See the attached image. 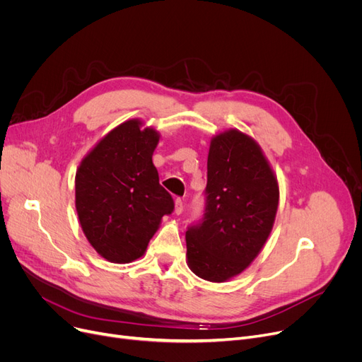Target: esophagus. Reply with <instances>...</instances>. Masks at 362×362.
Segmentation results:
<instances>
[{
    "instance_id": "esophagus-1",
    "label": "esophagus",
    "mask_w": 362,
    "mask_h": 362,
    "mask_svg": "<svg viewBox=\"0 0 362 362\" xmlns=\"http://www.w3.org/2000/svg\"><path fill=\"white\" fill-rule=\"evenodd\" d=\"M175 213H176L177 216L183 213V201H182L180 198H177V199L175 201Z\"/></svg>"
}]
</instances>
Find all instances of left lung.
<instances>
[{
    "label": "left lung",
    "instance_id": "8db88e82",
    "mask_svg": "<svg viewBox=\"0 0 362 362\" xmlns=\"http://www.w3.org/2000/svg\"><path fill=\"white\" fill-rule=\"evenodd\" d=\"M277 205V179L259 145L235 129L213 138L204 216L186 232L189 269L217 283L242 273L267 240Z\"/></svg>",
    "mask_w": 362,
    "mask_h": 362
}]
</instances>
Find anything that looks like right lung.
Here are the masks:
<instances>
[{
  "mask_svg": "<svg viewBox=\"0 0 362 362\" xmlns=\"http://www.w3.org/2000/svg\"><path fill=\"white\" fill-rule=\"evenodd\" d=\"M139 120L112 129L76 171V211L101 257L130 262L144 255L161 218L175 210L152 164L160 135Z\"/></svg>",
  "mask_w": 362,
  "mask_h": 362,
  "instance_id": "add662e5",
  "label": "right lung"
}]
</instances>
